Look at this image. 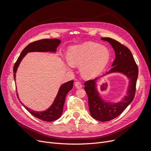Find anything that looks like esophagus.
I'll return each instance as SVG.
<instances>
[{"label":"esophagus","mask_w":151,"mask_h":151,"mask_svg":"<svg viewBox=\"0 0 151 151\" xmlns=\"http://www.w3.org/2000/svg\"><path fill=\"white\" fill-rule=\"evenodd\" d=\"M74 86L77 88H81L82 87V85L80 82H76Z\"/></svg>","instance_id":"34e87169"}]
</instances>
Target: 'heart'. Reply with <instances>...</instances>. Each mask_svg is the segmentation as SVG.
Returning a JSON list of instances; mask_svg holds the SVG:
<instances>
[{"label":"heart","instance_id":"1","mask_svg":"<svg viewBox=\"0 0 151 151\" xmlns=\"http://www.w3.org/2000/svg\"><path fill=\"white\" fill-rule=\"evenodd\" d=\"M94 43H86L69 48L68 52L69 62L72 65L81 64L83 76L87 78L98 76L107 65L110 54L106 48L99 47Z\"/></svg>","mask_w":151,"mask_h":151}]
</instances>
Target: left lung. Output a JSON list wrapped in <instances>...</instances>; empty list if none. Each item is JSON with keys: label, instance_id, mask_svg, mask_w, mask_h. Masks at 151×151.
<instances>
[{"label": "left lung", "instance_id": "left-lung-1", "mask_svg": "<svg viewBox=\"0 0 151 151\" xmlns=\"http://www.w3.org/2000/svg\"><path fill=\"white\" fill-rule=\"evenodd\" d=\"M108 41L114 50L115 59L112 68L104 75L113 72H121L129 79L127 95L118 103H111L104 100L96 88V81L99 78L87 81L84 83V89L88 96L89 111L91 116L98 121L106 122L116 118L133 100L138 76V68L131 51L123 45L110 38H102Z\"/></svg>", "mask_w": 151, "mask_h": 151}]
</instances>
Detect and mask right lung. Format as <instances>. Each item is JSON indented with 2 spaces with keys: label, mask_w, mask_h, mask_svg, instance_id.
Wrapping results in <instances>:
<instances>
[{
  "label": "right lung",
  "mask_w": 151,
  "mask_h": 151,
  "mask_svg": "<svg viewBox=\"0 0 151 151\" xmlns=\"http://www.w3.org/2000/svg\"><path fill=\"white\" fill-rule=\"evenodd\" d=\"M61 43V40L58 39H43L36 41L27 46L22 51L20 55L14 66V77L15 80L16 72L23 58L29 52H54L56 51V48ZM74 81L65 82L60 87L58 93L53 104L45 111H36L29 109L22 103V105L31 113L33 116L45 122H52L58 119L61 116L63 111L65 96L73 87ZM17 98L19 95L17 94Z\"/></svg>",
  "instance_id": "obj_1"
}]
</instances>
